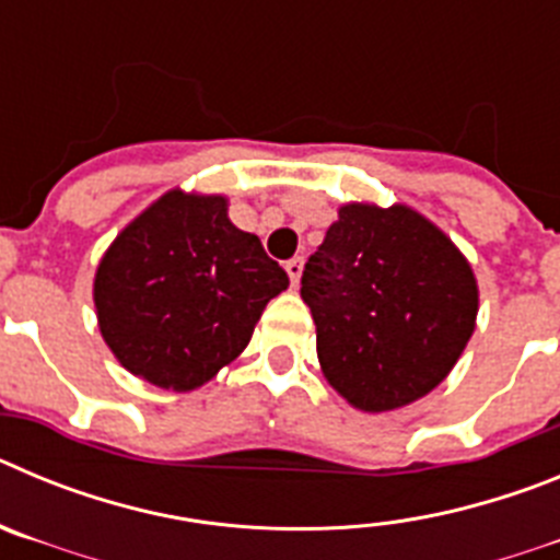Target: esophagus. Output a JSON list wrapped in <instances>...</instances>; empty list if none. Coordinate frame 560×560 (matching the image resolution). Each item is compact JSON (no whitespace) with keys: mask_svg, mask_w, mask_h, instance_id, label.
<instances>
[{"mask_svg":"<svg viewBox=\"0 0 560 560\" xmlns=\"http://www.w3.org/2000/svg\"><path fill=\"white\" fill-rule=\"evenodd\" d=\"M303 266H305L303 257H291L289 264H285V271H289V277H291V285H300V277H303Z\"/></svg>","mask_w":560,"mask_h":560,"instance_id":"esophagus-1","label":"esophagus"}]
</instances>
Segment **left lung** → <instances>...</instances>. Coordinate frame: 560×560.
Returning a JSON list of instances; mask_svg holds the SVG:
<instances>
[{"label":"left lung","instance_id":"1","mask_svg":"<svg viewBox=\"0 0 560 560\" xmlns=\"http://www.w3.org/2000/svg\"><path fill=\"white\" fill-rule=\"evenodd\" d=\"M300 296L328 384L373 415L432 393L477 328L471 264L407 205H341L305 264Z\"/></svg>","mask_w":560,"mask_h":560}]
</instances>
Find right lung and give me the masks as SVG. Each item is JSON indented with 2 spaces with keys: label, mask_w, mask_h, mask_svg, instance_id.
I'll list each match as a JSON object with an SVG mask.
<instances>
[{
  "label": "right lung",
  "mask_w": 560,
  "mask_h": 560,
  "mask_svg": "<svg viewBox=\"0 0 560 560\" xmlns=\"http://www.w3.org/2000/svg\"><path fill=\"white\" fill-rule=\"evenodd\" d=\"M226 196L167 190L112 241L95 271L103 341L153 387L190 393L244 353L289 275L237 230Z\"/></svg>",
  "instance_id": "1"
}]
</instances>
